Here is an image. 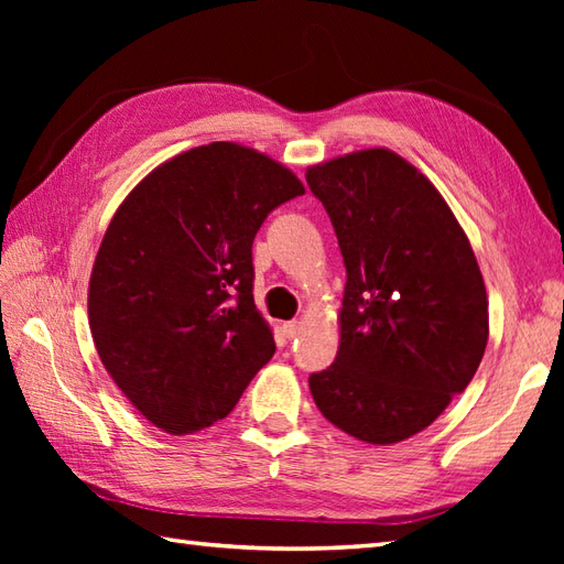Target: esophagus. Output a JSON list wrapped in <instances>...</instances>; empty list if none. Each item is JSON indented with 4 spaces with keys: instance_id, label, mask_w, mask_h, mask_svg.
<instances>
[{
    "instance_id": "1",
    "label": "esophagus",
    "mask_w": 564,
    "mask_h": 564,
    "mask_svg": "<svg viewBox=\"0 0 564 564\" xmlns=\"http://www.w3.org/2000/svg\"><path fill=\"white\" fill-rule=\"evenodd\" d=\"M283 337L285 339H295L297 337V334H301V322H297V319H291V322H283Z\"/></svg>"
}]
</instances>
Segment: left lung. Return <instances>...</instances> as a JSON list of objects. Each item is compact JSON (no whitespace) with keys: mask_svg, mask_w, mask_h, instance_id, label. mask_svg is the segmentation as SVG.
Masks as SVG:
<instances>
[{"mask_svg":"<svg viewBox=\"0 0 564 564\" xmlns=\"http://www.w3.org/2000/svg\"><path fill=\"white\" fill-rule=\"evenodd\" d=\"M346 267L337 361L310 376L327 422L388 446L473 380L489 337L485 281L434 184L390 150L310 166Z\"/></svg>","mask_w":564,"mask_h":564,"instance_id":"8db88e82","label":"left lung"}]
</instances>
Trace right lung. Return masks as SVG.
<instances>
[{
  "label": "right lung",
  "instance_id": "1",
  "mask_svg": "<svg viewBox=\"0 0 564 564\" xmlns=\"http://www.w3.org/2000/svg\"><path fill=\"white\" fill-rule=\"evenodd\" d=\"M303 194L267 154L210 142L158 166L116 210L91 269L89 327L104 368L154 426H210L269 364L251 245L273 208Z\"/></svg>",
  "mask_w": 564,
  "mask_h": 564
}]
</instances>
